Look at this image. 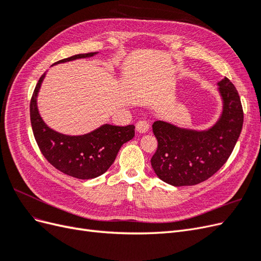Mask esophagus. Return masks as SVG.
<instances>
[{
  "label": "esophagus",
  "mask_w": 261,
  "mask_h": 261,
  "mask_svg": "<svg viewBox=\"0 0 261 261\" xmlns=\"http://www.w3.org/2000/svg\"><path fill=\"white\" fill-rule=\"evenodd\" d=\"M136 130L141 134L147 133L149 130V123L147 121H138L136 124Z\"/></svg>",
  "instance_id": "34e87169"
}]
</instances>
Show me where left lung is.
Returning a JSON list of instances; mask_svg holds the SVG:
<instances>
[{"label":"left lung","mask_w":261,"mask_h":261,"mask_svg":"<svg viewBox=\"0 0 261 261\" xmlns=\"http://www.w3.org/2000/svg\"><path fill=\"white\" fill-rule=\"evenodd\" d=\"M218 85L223 110L211 128L198 132L162 121L152 124L158 148L151 165L165 183L199 184L218 172L231 155L243 127V108L239 92L228 78L224 77Z\"/></svg>","instance_id":"obj_1"}]
</instances>
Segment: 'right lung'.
<instances>
[{
    "mask_svg": "<svg viewBox=\"0 0 261 261\" xmlns=\"http://www.w3.org/2000/svg\"><path fill=\"white\" fill-rule=\"evenodd\" d=\"M97 52L76 54L55 63L93 57ZM45 73L40 77L30 100V121L34 136L43 156L55 169L80 179L94 178L111 167L123 144L135 136V126L105 124L91 133L68 136L51 129L39 114L37 96Z\"/></svg>",
    "mask_w": 261,
    "mask_h": 261,
    "instance_id": "obj_1",
    "label": "right lung"
}]
</instances>
